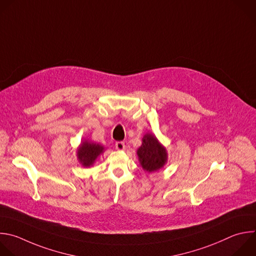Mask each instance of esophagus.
<instances>
[{"label":"esophagus","instance_id":"1","mask_svg":"<svg viewBox=\"0 0 256 256\" xmlns=\"http://www.w3.org/2000/svg\"><path fill=\"white\" fill-rule=\"evenodd\" d=\"M116 148L118 150H124L126 146H124V142H116Z\"/></svg>","mask_w":256,"mask_h":256}]
</instances>
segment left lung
<instances>
[{
	"label": "left lung",
	"mask_w": 256,
	"mask_h": 256,
	"mask_svg": "<svg viewBox=\"0 0 256 256\" xmlns=\"http://www.w3.org/2000/svg\"><path fill=\"white\" fill-rule=\"evenodd\" d=\"M136 154L140 166L148 173L162 168L168 160L166 148L152 134H146L144 136L142 146L138 148Z\"/></svg>",
	"instance_id": "obj_1"
}]
</instances>
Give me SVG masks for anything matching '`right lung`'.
I'll return each instance as SVG.
<instances>
[{
  "label": "right lung",
  "instance_id": "obj_1",
  "mask_svg": "<svg viewBox=\"0 0 256 256\" xmlns=\"http://www.w3.org/2000/svg\"><path fill=\"white\" fill-rule=\"evenodd\" d=\"M104 150V146L100 144L83 140L77 150V158L83 166H90L94 164L96 160Z\"/></svg>",
  "mask_w": 256,
  "mask_h": 256
}]
</instances>
